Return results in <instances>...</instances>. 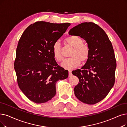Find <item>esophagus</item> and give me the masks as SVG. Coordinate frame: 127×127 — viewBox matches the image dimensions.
I'll return each instance as SVG.
<instances>
[{
    "label": "esophagus",
    "mask_w": 127,
    "mask_h": 127,
    "mask_svg": "<svg viewBox=\"0 0 127 127\" xmlns=\"http://www.w3.org/2000/svg\"><path fill=\"white\" fill-rule=\"evenodd\" d=\"M72 71L71 70L69 71V77H71L72 75Z\"/></svg>",
    "instance_id": "34e87169"
}]
</instances>
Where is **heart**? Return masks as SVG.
<instances>
[{"mask_svg": "<svg viewBox=\"0 0 127 127\" xmlns=\"http://www.w3.org/2000/svg\"><path fill=\"white\" fill-rule=\"evenodd\" d=\"M64 42L69 46L73 48L70 55L71 58L64 60L61 64L62 67L67 70L72 69L77 67L80 62L85 63L88 59L90 55V49L87 45L83 44V39L78 36L72 35L67 37ZM53 55L57 62L63 60L61 52V47L59 42H55L53 46Z\"/></svg>", "mask_w": 127, "mask_h": 127, "instance_id": "b5f03b06", "label": "heart"}]
</instances>
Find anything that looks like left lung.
Returning <instances> with one entry per match:
<instances>
[{
  "mask_svg": "<svg viewBox=\"0 0 127 127\" xmlns=\"http://www.w3.org/2000/svg\"><path fill=\"white\" fill-rule=\"evenodd\" d=\"M69 34L83 38L90 49L85 64L72 71L79 79L74 94L84 103H97L107 95L115 83L116 61L112 44L104 30L93 22L79 24L70 29Z\"/></svg>",
  "mask_w": 127,
  "mask_h": 127,
  "instance_id": "1",
  "label": "left lung"
}]
</instances>
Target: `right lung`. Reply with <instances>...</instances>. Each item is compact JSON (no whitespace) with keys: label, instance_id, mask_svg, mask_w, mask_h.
I'll return each instance as SVG.
<instances>
[{"label":"right lung","instance_id":"add662e5","mask_svg":"<svg viewBox=\"0 0 127 127\" xmlns=\"http://www.w3.org/2000/svg\"><path fill=\"white\" fill-rule=\"evenodd\" d=\"M70 25L36 22L26 29L19 39L14 64L18 84L35 103L51 100L56 94L57 81L68 77V71L58 65L52 50Z\"/></svg>","mask_w":127,"mask_h":127}]
</instances>
